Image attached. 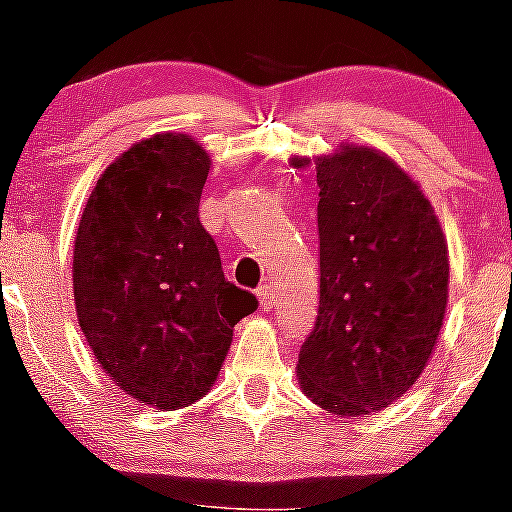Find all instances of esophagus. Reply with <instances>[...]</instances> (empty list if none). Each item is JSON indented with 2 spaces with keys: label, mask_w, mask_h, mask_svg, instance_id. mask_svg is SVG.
Segmentation results:
<instances>
[{
  "label": "esophagus",
  "mask_w": 512,
  "mask_h": 512,
  "mask_svg": "<svg viewBox=\"0 0 512 512\" xmlns=\"http://www.w3.org/2000/svg\"><path fill=\"white\" fill-rule=\"evenodd\" d=\"M257 300H260V307L262 310H270L272 307V300H275V297H272V290L267 285H262V287H257Z\"/></svg>",
  "instance_id": "obj_1"
}]
</instances>
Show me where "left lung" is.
Segmentation results:
<instances>
[{"label":"left lung","mask_w":512,"mask_h":512,"mask_svg":"<svg viewBox=\"0 0 512 512\" xmlns=\"http://www.w3.org/2000/svg\"><path fill=\"white\" fill-rule=\"evenodd\" d=\"M315 172L320 307L297 377L322 410L360 418L423 375L448 307V242L418 182L388 155L340 145Z\"/></svg>","instance_id":"8db88e82"}]
</instances>
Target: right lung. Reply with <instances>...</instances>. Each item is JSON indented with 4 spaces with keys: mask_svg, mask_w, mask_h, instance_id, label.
Listing matches in <instances>:
<instances>
[{
    "mask_svg": "<svg viewBox=\"0 0 512 512\" xmlns=\"http://www.w3.org/2000/svg\"><path fill=\"white\" fill-rule=\"evenodd\" d=\"M207 175L200 142L152 135L102 172L74 237L79 327L122 393L157 410L205 398L232 327L257 310L200 222Z\"/></svg>",
    "mask_w": 512,
    "mask_h": 512,
    "instance_id": "add662e5",
    "label": "right lung"
}]
</instances>
